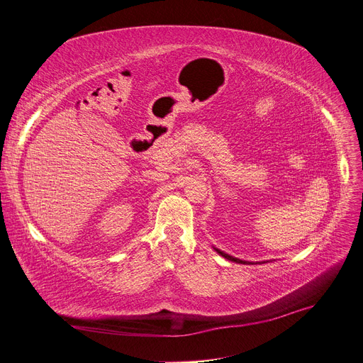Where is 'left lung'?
I'll return each instance as SVG.
<instances>
[{
    "label": "left lung",
    "instance_id": "left-lung-1",
    "mask_svg": "<svg viewBox=\"0 0 363 363\" xmlns=\"http://www.w3.org/2000/svg\"><path fill=\"white\" fill-rule=\"evenodd\" d=\"M217 252H219L222 257H225L226 259H229V261H233V262H238V264H250V262H247V261H242V259H238V258H235V257H232V255H229V254H225L223 251H220V250H216Z\"/></svg>",
    "mask_w": 363,
    "mask_h": 363
}]
</instances>
